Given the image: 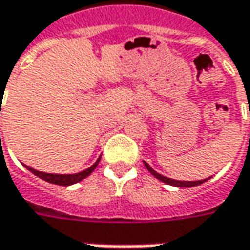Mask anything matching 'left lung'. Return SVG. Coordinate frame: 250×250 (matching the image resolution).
Returning <instances> with one entry per match:
<instances>
[{
    "label": "left lung",
    "instance_id": "left-lung-1",
    "mask_svg": "<svg viewBox=\"0 0 250 250\" xmlns=\"http://www.w3.org/2000/svg\"><path fill=\"white\" fill-rule=\"evenodd\" d=\"M144 165H146V167L147 170L151 173V174L154 175L155 178H158V180H161L162 182H165V184H168V185H173V187H178V188H192V187H197V185H200L203 182H206L207 180H201V181H177V180H171V178H167V177H163L159 173H156L155 170L149 167V165H147L146 162H144Z\"/></svg>",
    "mask_w": 250,
    "mask_h": 250
}]
</instances>
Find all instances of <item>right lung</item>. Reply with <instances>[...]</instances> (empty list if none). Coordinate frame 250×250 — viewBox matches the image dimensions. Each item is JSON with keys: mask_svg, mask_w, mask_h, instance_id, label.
<instances>
[{"mask_svg": "<svg viewBox=\"0 0 250 250\" xmlns=\"http://www.w3.org/2000/svg\"><path fill=\"white\" fill-rule=\"evenodd\" d=\"M101 161V158L98 159V161L88 167L87 170H84L82 173H77V174H47V173H42V171H38V170H34V168L28 167V166H25V167L30 170L31 173H34L35 175H38L39 178H42V180L47 181L50 184H56V185H62V187H68V185H72V184H76V182H79V181L84 180L85 177H88L95 167L98 166V163Z\"/></svg>", "mask_w": 250, "mask_h": 250, "instance_id": "right-lung-1", "label": "right lung"}]
</instances>
